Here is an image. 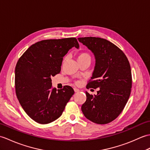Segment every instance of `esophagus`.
Returning a JSON list of instances; mask_svg holds the SVG:
<instances>
[{"mask_svg": "<svg viewBox=\"0 0 150 150\" xmlns=\"http://www.w3.org/2000/svg\"><path fill=\"white\" fill-rule=\"evenodd\" d=\"M74 92H78L79 91V90L78 88H74Z\"/></svg>", "mask_w": 150, "mask_h": 150, "instance_id": "obj_1", "label": "esophagus"}]
</instances>
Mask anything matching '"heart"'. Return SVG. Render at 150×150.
Returning a JSON list of instances; mask_svg holds the SVG:
<instances>
[{"label": "heart", "instance_id": "obj_1", "mask_svg": "<svg viewBox=\"0 0 150 150\" xmlns=\"http://www.w3.org/2000/svg\"><path fill=\"white\" fill-rule=\"evenodd\" d=\"M83 58H90L91 59V56L88 53L86 52H82L78 55V59H83Z\"/></svg>", "mask_w": 150, "mask_h": 150}]
</instances>
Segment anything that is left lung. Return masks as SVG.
Masks as SVG:
<instances>
[{"mask_svg": "<svg viewBox=\"0 0 150 150\" xmlns=\"http://www.w3.org/2000/svg\"><path fill=\"white\" fill-rule=\"evenodd\" d=\"M79 42L94 53L96 66L86 88H99L94 96L86 92L81 106L86 118L99 125L107 124L120 115L130 96L131 67L122 50L113 43L98 37L79 38Z\"/></svg>", "mask_w": 150, "mask_h": 150, "instance_id": "8db88e82", "label": "left lung"}]
</instances>
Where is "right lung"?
Here are the masks:
<instances>
[{"instance_id":"1","label":"right lung","mask_w":150,"mask_h":150,"mask_svg":"<svg viewBox=\"0 0 150 150\" xmlns=\"http://www.w3.org/2000/svg\"><path fill=\"white\" fill-rule=\"evenodd\" d=\"M73 47H79L76 38L44 40L30 46L17 62L16 97L36 122L48 124L59 118L74 94L69 85L58 91L53 88L51 78L60 72L64 56Z\"/></svg>"}]
</instances>
